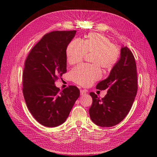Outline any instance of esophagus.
I'll return each mask as SVG.
<instances>
[{"instance_id":"1","label":"esophagus","mask_w":157,"mask_h":157,"mask_svg":"<svg viewBox=\"0 0 157 157\" xmlns=\"http://www.w3.org/2000/svg\"><path fill=\"white\" fill-rule=\"evenodd\" d=\"M87 94V92L86 90H80V95L81 96H84V95H86Z\"/></svg>"}]
</instances>
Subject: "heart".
Here are the masks:
<instances>
[{
	"label": "heart",
	"mask_w": 157,
	"mask_h": 157,
	"mask_svg": "<svg viewBox=\"0 0 157 157\" xmlns=\"http://www.w3.org/2000/svg\"><path fill=\"white\" fill-rule=\"evenodd\" d=\"M92 65H82L71 71L72 81L81 86H90L101 77L100 67L105 71L112 69L120 57V50L106 36L99 33H90L82 40L73 39L66 49L67 62L80 63L86 54H90Z\"/></svg>",
	"instance_id": "obj_1"
}]
</instances>
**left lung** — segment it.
Segmentation results:
<instances>
[{"mask_svg":"<svg viewBox=\"0 0 157 157\" xmlns=\"http://www.w3.org/2000/svg\"><path fill=\"white\" fill-rule=\"evenodd\" d=\"M98 90H107V94L99 99L94 92L89 109L90 117L95 124L111 127L126 117L134 103L137 91L136 63L134 56L127 46L122 47L121 58L109 77L99 82Z\"/></svg>","mask_w":157,"mask_h":157,"instance_id":"obj_1","label":"left lung"}]
</instances>
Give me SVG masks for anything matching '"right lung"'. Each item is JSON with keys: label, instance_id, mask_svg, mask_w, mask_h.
<instances>
[{"label": "right lung", "instance_id": "add662e5", "mask_svg": "<svg viewBox=\"0 0 157 157\" xmlns=\"http://www.w3.org/2000/svg\"><path fill=\"white\" fill-rule=\"evenodd\" d=\"M73 31L46 33L28 54L23 73V94L27 107L36 121L56 127L68 117L80 90L69 86L62 91L55 82L67 72L66 49L76 34Z\"/></svg>", "mask_w": 157, "mask_h": 157}]
</instances>
